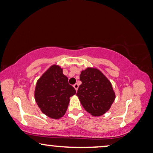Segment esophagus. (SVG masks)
Returning <instances> with one entry per match:
<instances>
[{
  "label": "esophagus",
  "mask_w": 153,
  "mask_h": 153,
  "mask_svg": "<svg viewBox=\"0 0 153 153\" xmlns=\"http://www.w3.org/2000/svg\"><path fill=\"white\" fill-rule=\"evenodd\" d=\"M73 86H74V88H75V90H76V91L78 90V88H79V84H75Z\"/></svg>",
  "instance_id": "34e87169"
}]
</instances>
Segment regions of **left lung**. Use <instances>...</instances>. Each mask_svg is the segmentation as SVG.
<instances>
[{
	"label": "left lung",
	"instance_id": "1",
	"mask_svg": "<svg viewBox=\"0 0 153 153\" xmlns=\"http://www.w3.org/2000/svg\"><path fill=\"white\" fill-rule=\"evenodd\" d=\"M82 82L76 96L86 112L100 116L108 112L115 99L110 81L97 69L87 68L80 74Z\"/></svg>",
	"mask_w": 153,
	"mask_h": 153
}]
</instances>
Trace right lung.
<instances>
[{
	"label": "right lung",
	"mask_w": 153,
	"mask_h": 153,
	"mask_svg": "<svg viewBox=\"0 0 153 153\" xmlns=\"http://www.w3.org/2000/svg\"><path fill=\"white\" fill-rule=\"evenodd\" d=\"M75 94L76 90L69 84L62 69L53 65L38 80L34 96L43 114L51 118L59 119L66 112L69 98Z\"/></svg>",
	"instance_id": "obj_1"
}]
</instances>
